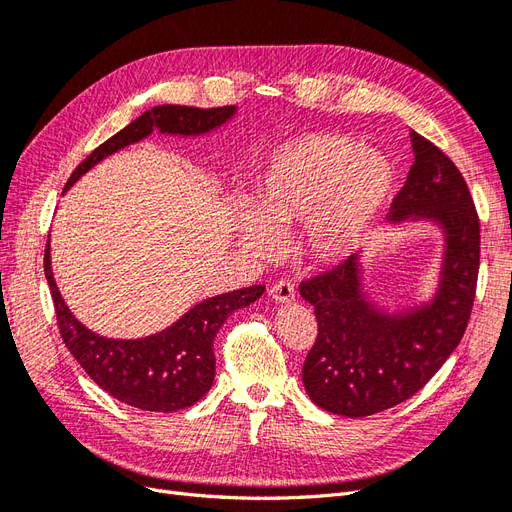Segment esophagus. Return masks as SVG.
Segmentation results:
<instances>
[{
	"label": "esophagus",
	"mask_w": 512,
	"mask_h": 512,
	"mask_svg": "<svg viewBox=\"0 0 512 512\" xmlns=\"http://www.w3.org/2000/svg\"><path fill=\"white\" fill-rule=\"evenodd\" d=\"M294 284L290 282V280H280V282H275L273 286H271V297L277 301V303H288V301H292L294 299Z\"/></svg>",
	"instance_id": "34e87169"
}]
</instances>
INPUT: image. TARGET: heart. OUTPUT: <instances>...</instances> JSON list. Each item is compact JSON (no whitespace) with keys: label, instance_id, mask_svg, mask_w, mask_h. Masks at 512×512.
Listing matches in <instances>:
<instances>
[{"label":"heart","instance_id":"b5f03b06","mask_svg":"<svg viewBox=\"0 0 512 512\" xmlns=\"http://www.w3.org/2000/svg\"><path fill=\"white\" fill-rule=\"evenodd\" d=\"M391 166L363 143L339 134H307L269 156L254 185V211H241V239L271 256L275 232L305 222L316 258L337 260L361 243L391 190Z\"/></svg>","mask_w":512,"mask_h":512}]
</instances>
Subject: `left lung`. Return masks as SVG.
Instances as JSON below:
<instances>
[{
	"mask_svg": "<svg viewBox=\"0 0 512 512\" xmlns=\"http://www.w3.org/2000/svg\"><path fill=\"white\" fill-rule=\"evenodd\" d=\"M414 164L393 200L391 220L431 218L446 230L440 290L431 305L389 316L359 290L356 256L301 282L318 335L303 363L307 395L322 410L361 418L410 399L466 333L480 267V220L455 162L412 132Z\"/></svg>",
	"mask_w": 512,
	"mask_h": 512,
	"instance_id": "left-lung-1",
	"label": "left lung"
}]
</instances>
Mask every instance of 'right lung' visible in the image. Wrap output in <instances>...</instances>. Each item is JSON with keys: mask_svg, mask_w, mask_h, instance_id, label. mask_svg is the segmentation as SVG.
Returning a JSON list of instances; mask_svg holds the SVG:
<instances>
[{"mask_svg": "<svg viewBox=\"0 0 512 512\" xmlns=\"http://www.w3.org/2000/svg\"><path fill=\"white\" fill-rule=\"evenodd\" d=\"M235 113V106L196 108L162 104L145 111L130 126L108 138L74 168L66 188L87 170L121 147L149 136L153 128L168 134H203L222 126ZM49 241L44 250V275L51 288L57 327L66 348L100 389L132 408L147 412H175L194 406L213 384L215 354L213 339L226 318L254 303L265 286L232 290L192 307L166 331L143 339H106L91 333L72 316L61 299L51 271Z\"/></svg>", "mask_w": 512, "mask_h": 512, "instance_id": "obj_1", "label": "right lung"}]
</instances>
